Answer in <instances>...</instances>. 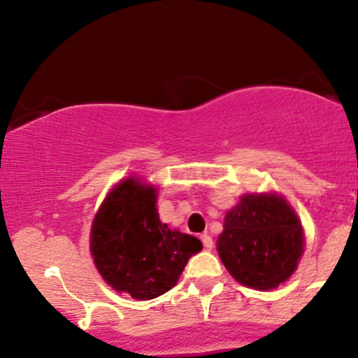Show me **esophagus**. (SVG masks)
Segmentation results:
<instances>
[{"label":"esophagus","instance_id":"esophagus-1","mask_svg":"<svg viewBox=\"0 0 358 358\" xmlns=\"http://www.w3.org/2000/svg\"><path fill=\"white\" fill-rule=\"evenodd\" d=\"M201 241H202V244H204L206 249H213V237L211 236L204 234V236H201Z\"/></svg>","mask_w":358,"mask_h":358}]
</instances>
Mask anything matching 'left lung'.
Segmentation results:
<instances>
[{"mask_svg":"<svg viewBox=\"0 0 358 358\" xmlns=\"http://www.w3.org/2000/svg\"><path fill=\"white\" fill-rule=\"evenodd\" d=\"M303 243L299 218L282 196L246 194L227 211L216 249L237 282L266 291L294 273Z\"/></svg>","mask_w":358,"mask_h":358,"instance_id":"left-lung-1","label":"left lung"}]
</instances>
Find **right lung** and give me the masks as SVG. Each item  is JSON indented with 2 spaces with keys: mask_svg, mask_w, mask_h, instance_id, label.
Listing matches in <instances>:
<instances>
[{
  "mask_svg": "<svg viewBox=\"0 0 358 358\" xmlns=\"http://www.w3.org/2000/svg\"><path fill=\"white\" fill-rule=\"evenodd\" d=\"M156 187L129 178L107 194L92 223L90 249L102 279L135 299H152L178 282L202 249L197 237L159 220Z\"/></svg>",
  "mask_w": 358,
  "mask_h": 358,
  "instance_id": "1",
  "label": "right lung"
}]
</instances>
